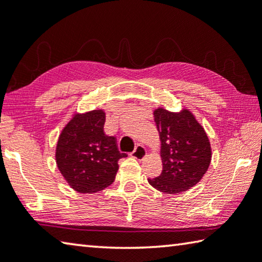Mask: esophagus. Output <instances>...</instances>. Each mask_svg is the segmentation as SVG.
<instances>
[{
	"mask_svg": "<svg viewBox=\"0 0 262 262\" xmlns=\"http://www.w3.org/2000/svg\"><path fill=\"white\" fill-rule=\"evenodd\" d=\"M147 155V151H146V148H144L143 146H141V144H139V146H136L135 150L132 152V156L134 157V159L136 160H142L146 157Z\"/></svg>",
	"mask_w": 262,
	"mask_h": 262,
	"instance_id": "obj_1",
	"label": "esophagus"
}]
</instances>
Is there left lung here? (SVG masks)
Masks as SVG:
<instances>
[{
    "label": "left lung",
    "mask_w": 262,
    "mask_h": 262,
    "mask_svg": "<svg viewBox=\"0 0 262 262\" xmlns=\"http://www.w3.org/2000/svg\"><path fill=\"white\" fill-rule=\"evenodd\" d=\"M161 139L163 169L160 176L148 178L149 184L165 193H180L196 185L211 162L207 135L189 111L154 112Z\"/></svg>",
    "instance_id": "obj_1"
}]
</instances>
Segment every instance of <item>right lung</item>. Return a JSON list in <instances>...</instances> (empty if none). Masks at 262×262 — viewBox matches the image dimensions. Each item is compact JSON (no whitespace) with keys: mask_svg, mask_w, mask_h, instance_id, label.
I'll list each match as a JSON object with an SVG mask.
<instances>
[{"mask_svg":"<svg viewBox=\"0 0 262 262\" xmlns=\"http://www.w3.org/2000/svg\"><path fill=\"white\" fill-rule=\"evenodd\" d=\"M106 115L102 111L77 114L59 135L56 161L61 175L72 189L92 193L113 183L120 152L115 136L103 132Z\"/></svg>","mask_w":262,"mask_h":262,"instance_id":"add662e5","label":"right lung"}]
</instances>
